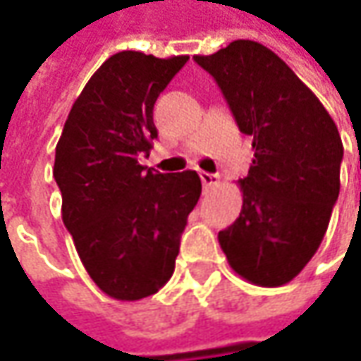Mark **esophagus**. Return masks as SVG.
<instances>
[{
  "instance_id": "1",
  "label": "esophagus",
  "mask_w": 361,
  "mask_h": 361,
  "mask_svg": "<svg viewBox=\"0 0 361 361\" xmlns=\"http://www.w3.org/2000/svg\"><path fill=\"white\" fill-rule=\"evenodd\" d=\"M199 176H201V183H202V187L204 188H211V187H215L216 183H219V174H211V173H199Z\"/></svg>"
}]
</instances>
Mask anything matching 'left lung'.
I'll return each mask as SVG.
<instances>
[{
  "label": "left lung",
  "instance_id": "obj_1",
  "mask_svg": "<svg viewBox=\"0 0 361 361\" xmlns=\"http://www.w3.org/2000/svg\"><path fill=\"white\" fill-rule=\"evenodd\" d=\"M195 62L215 78L255 159L239 219L219 243L243 279L289 283L315 255L340 195L343 145L324 104L263 44L235 39Z\"/></svg>",
  "mask_w": 361,
  "mask_h": 361
}]
</instances>
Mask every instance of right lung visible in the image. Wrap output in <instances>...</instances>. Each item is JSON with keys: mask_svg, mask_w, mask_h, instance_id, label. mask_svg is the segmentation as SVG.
Returning a JSON list of instances; mask_svg holds the SVG:
<instances>
[{"mask_svg": "<svg viewBox=\"0 0 361 361\" xmlns=\"http://www.w3.org/2000/svg\"><path fill=\"white\" fill-rule=\"evenodd\" d=\"M188 56H110L72 106L56 146L62 219L106 295L136 301L173 277L187 219L201 197L195 171L142 166L159 130L154 102Z\"/></svg>", "mask_w": 361, "mask_h": 361, "instance_id": "add662e5", "label": "right lung"}]
</instances>
